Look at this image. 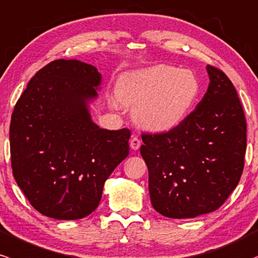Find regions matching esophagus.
Returning <instances> with one entry per match:
<instances>
[{
  "instance_id": "esophagus-1",
  "label": "esophagus",
  "mask_w": 258,
  "mask_h": 258,
  "mask_svg": "<svg viewBox=\"0 0 258 258\" xmlns=\"http://www.w3.org/2000/svg\"><path fill=\"white\" fill-rule=\"evenodd\" d=\"M141 144H142V142H141L140 138L136 137V136H134V137L131 138V141H130V147H131V149H134V151L140 149Z\"/></svg>"
}]
</instances>
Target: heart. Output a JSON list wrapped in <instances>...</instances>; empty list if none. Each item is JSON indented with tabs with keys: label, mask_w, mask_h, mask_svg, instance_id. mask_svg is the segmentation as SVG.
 <instances>
[{
	"label": "heart",
	"mask_w": 258,
	"mask_h": 258,
	"mask_svg": "<svg viewBox=\"0 0 258 258\" xmlns=\"http://www.w3.org/2000/svg\"><path fill=\"white\" fill-rule=\"evenodd\" d=\"M200 92V79L194 71L159 64L124 76L110 103L115 107L130 106L141 127L164 134L188 117Z\"/></svg>",
	"instance_id": "b5f03b06"
}]
</instances>
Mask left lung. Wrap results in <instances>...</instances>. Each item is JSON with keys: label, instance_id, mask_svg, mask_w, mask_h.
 Wrapping results in <instances>:
<instances>
[{"label": "left lung", "instance_id": "8db88e82", "mask_svg": "<svg viewBox=\"0 0 258 258\" xmlns=\"http://www.w3.org/2000/svg\"><path fill=\"white\" fill-rule=\"evenodd\" d=\"M209 86L196 109L175 130L142 135L153 208L186 219L225 202L244 170L246 120L233 83L207 66Z\"/></svg>", "mask_w": 258, "mask_h": 258}]
</instances>
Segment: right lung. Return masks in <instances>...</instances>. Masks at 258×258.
I'll return each mask as SVG.
<instances>
[{
  "label": "right lung",
  "mask_w": 258,
  "mask_h": 258,
  "mask_svg": "<svg viewBox=\"0 0 258 258\" xmlns=\"http://www.w3.org/2000/svg\"><path fill=\"white\" fill-rule=\"evenodd\" d=\"M100 86L97 67L61 58L38 71L17 101L10 127L13 176L44 216H89L107 177L128 155V130L93 122L90 104Z\"/></svg>",
  "instance_id": "1"
}]
</instances>
